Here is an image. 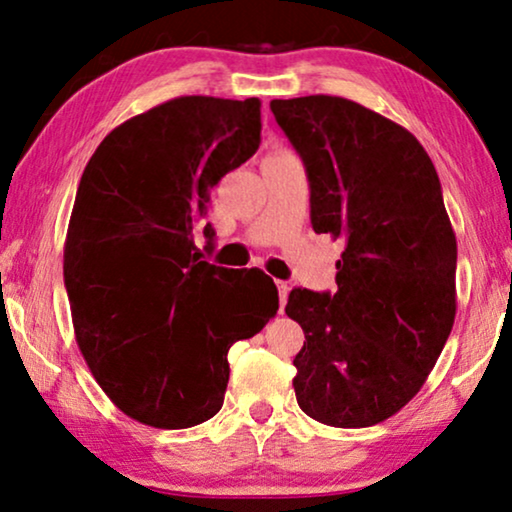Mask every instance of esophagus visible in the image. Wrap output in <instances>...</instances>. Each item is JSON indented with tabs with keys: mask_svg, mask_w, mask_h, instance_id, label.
I'll return each instance as SVG.
<instances>
[{
	"mask_svg": "<svg viewBox=\"0 0 512 512\" xmlns=\"http://www.w3.org/2000/svg\"><path fill=\"white\" fill-rule=\"evenodd\" d=\"M277 289H279V305H282V310H284L291 286H289V282H277Z\"/></svg>",
	"mask_w": 512,
	"mask_h": 512,
	"instance_id": "esophagus-1",
	"label": "esophagus"
}]
</instances>
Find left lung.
I'll return each mask as SVG.
<instances>
[{"label": "left lung", "instance_id": "8db88e82", "mask_svg": "<svg viewBox=\"0 0 512 512\" xmlns=\"http://www.w3.org/2000/svg\"><path fill=\"white\" fill-rule=\"evenodd\" d=\"M310 179L314 233L345 240L338 291L293 289L300 410L338 429L396 415L436 366L457 314V237L429 153L345 97L272 100Z\"/></svg>", "mask_w": 512, "mask_h": 512}]
</instances>
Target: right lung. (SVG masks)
Instances as JSON below:
<instances>
[{
	"label": "right lung",
	"instance_id": "add662e5",
	"mask_svg": "<svg viewBox=\"0 0 512 512\" xmlns=\"http://www.w3.org/2000/svg\"><path fill=\"white\" fill-rule=\"evenodd\" d=\"M258 144V97L184 95L111 130L83 170L65 240L76 342L111 403L146 426L214 417L230 345L279 310L268 275L200 261L193 240L209 191Z\"/></svg>",
	"mask_w": 512,
	"mask_h": 512
}]
</instances>
